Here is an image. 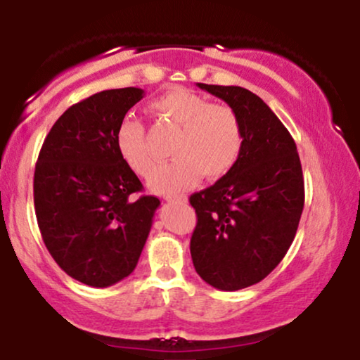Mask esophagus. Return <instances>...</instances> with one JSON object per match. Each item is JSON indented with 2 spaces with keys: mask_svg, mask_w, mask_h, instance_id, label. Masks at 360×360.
Segmentation results:
<instances>
[{
  "mask_svg": "<svg viewBox=\"0 0 360 360\" xmlns=\"http://www.w3.org/2000/svg\"><path fill=\"white\" fill-rule=\"evenodd\" d=\"M164 200L169 201V203H179V205L188 203V196H186V194H166Z\"/></svg>",
  "mask_w": 360,
  "mask_h": 360,
  "instance_id": "obj_1",
  "label": "esophagus"
}]
</instances>
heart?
Wrapping results in <instances>:
<instances>
[{
    "label": "heart",
    "mask_w": 360,
    "mask_h": 360,
    "mask_svg": "<svg viewBox=\"0 0 360 360\" xmlns=\"http://www.w3.org/2000/svg\"><path fill=\"white\" fill-rule=\"evenodd\" d=\"M150 108L162 120L181 127L174 146L176 159L162 164L148 177L157 193L193 188L206 176L220 179L235 167L243 150V127L232 106L210 103L191 89L167 91ZM117 147L127 166L147 176L155 159L147 142V128L139 118L127 117L117 130Z\"/></svg>",
    "instance_id": "b5f03b06"
}]
</instances>
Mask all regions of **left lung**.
<instances>
[{"instance_id":"1","label":"left lung","mask_w":360,"mask_h":360,"mask_svg":"<svg viewBox=\"0 0 360 360\" xmlns=\"http://www.w3.org/2000/svg\"><path fill=\"white\" fill-rule=\"evenodd\" d=\"M198 86L237 111L243 150L229 174L189 198L198 217L189 250L201 279L237 291L271 274L295 240L303 171L291 134L257 94L240 86Z\"/></svg>"}]
</instances>
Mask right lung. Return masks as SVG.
Listing matches in <instances>:
<instances>
[{"instance_id": "obj_1", "label": "right lung", "mask_w": 360, "mask_h": 360, "mask_svg": "<svg viewBox=\"0 0 360 360\" xmlns=\"http://www.w3.org/2000/svg\"><path fill=\"white\" fill-rule=\"evenodd\" d=\"M139 88L106 89L62 113L40 148L34 203L40 233L72 279L106 288L134 272L148 237L155 196L143 189L117 147Z\"/></svg>"}]
</instances>
